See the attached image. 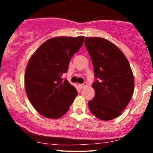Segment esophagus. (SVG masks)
Instances as JSON below:
<instances>
[{"label":"esophagus","instance_id":"1","mask_svg":"<svg viewBox=\"0 0 153 153\" xmlns=\"http://www.w3.org/2000/svg\"><path fill=\"white\" fill-rule=\"evenodd\" d=\"M87 86V82H84V83L82 84H79V87L80 88H85Z\"/></svg>","mask_w":153,"mask_h":153}]
</instances>
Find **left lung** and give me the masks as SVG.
I'll list each match as a JSON object with an SVG mask.
<instances>
[{
	"instance_id": "obj_1",
	"label": "left lung",
	"mask_w": 153,
	"mask_h": 153,
	"mask_svg": "<svg viewBox=\"0 0 153 153\" xmlns=\"http://www.w3.org/2000/svg\"><path fill=\"white\" fill-rule=\"evenodd\" d=\"M98 79L92 84L95 96L88 102L91 113L98 119L109 121L118 117L134 93V80L127 57L118 47L101 37H85Z\"/></svg>"
}]
</instances>
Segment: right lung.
Here are the masks:
<instances>
[{
    "instance_id": "right-lung-1",
    "label": "right lung",
    "mask_w": 153,
    "mask_h": 153,
    "mask_svg": "<svg viewBox=\"0 0 153 153\" xmlns=\"http://www.w3.org/2000/svg\"><path fill=\"white\" fill-rule=\"evenodd\" d=\"M83 41V36L51 38L31 56L24 75L25 90L31 105L43 117H62L78 95L76 88L62 76Z\"/></svg>"
}]
</instances>
